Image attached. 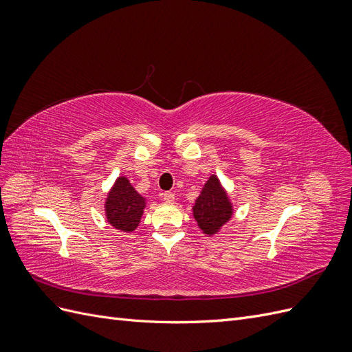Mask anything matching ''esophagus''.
<instances>
[{
    "label": "esophagus",
    "instance_id": "1",
    "mask_svg": "<svg viewBox=\"0 0 352 352\" xmlns=\"http://www.w3.org/2000/svg\"><path fill=\"white\" fill-rule=\"evenodd\" d=\"M163 199L166 202H168V204H173V202H175V194L173 192H164L163 194Z\"/></svg>",
    "mask_w": 352,
    "mask_h": 352
}]
</instances>
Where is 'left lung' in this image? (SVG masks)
I'll list each match as a JSON object with an SVG mask.
<instances>
[{"instance_id":"obj_1","label":"left lung","mask_w":352,"mask_h":352,"mask_svg":"<svg viewBox=\"0 0 352 352\" xmlns=\"http://www.w3.org/2000/svg\"><path fill=\"white\" fill-rule=\"evenodd\" d=\"M235 214V206L216 173L210 175L192 206V216L201 232L214 236Z\"/></svg>"}]
</instances>
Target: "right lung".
Returning <instances> with one entry per match:
<instances>
[{
    "label": "right lung",
    "mask_w": 352,
    "mask_h": 352,
    "mask_svg": "<svg viewBox=\"0 0 352 352\" xmlns=\"http://www.w3.org/2000/svg\"><path fill=\"white\" fill-rule=\"evenodd\" d=\"M146 207V198L141 195L124 175L117 177L104 199V216L116 230L132 233L140 226Z\"/></svg>",
    "instance_id": "add662e5"
}]
</instances>
